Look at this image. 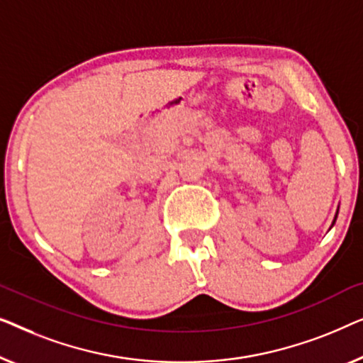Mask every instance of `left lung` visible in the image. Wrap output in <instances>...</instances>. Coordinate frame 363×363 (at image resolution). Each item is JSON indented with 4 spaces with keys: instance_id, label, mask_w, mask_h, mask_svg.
<instances>
[{
    "instance_id": "8db88e82",
    "label": "left lung",
    "mask_w": 363,
    "mask_h": 363,
    "mask_svg": "<svg viewBox=\"0 0 363 363\" xmlns=\"http://www.w3.org/2000/svg\"><path fill=\"white\" fill-rule=\"evenodd\" d=\"M334 222H335V220H334Z\"/></svg>"
}]
</instances>
